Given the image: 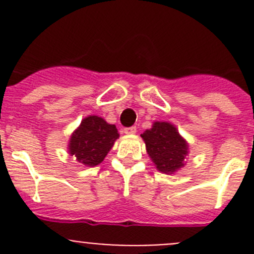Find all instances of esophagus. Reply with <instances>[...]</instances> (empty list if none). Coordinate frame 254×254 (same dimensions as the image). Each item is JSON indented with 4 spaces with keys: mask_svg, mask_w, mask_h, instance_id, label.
Returning <instances> with one entry per match:
<instances>
[{
    "mask_svg": "<svg viewBox=\"0 0 254 254\" xmlns=\"http://www.w3.org/2000/svg\"><path fill=\"white\" fill-rule=\"evenodd\" d=\"M136 127H125L124 129V132L127 135H134L135 132H136Z\"/></svg>",
    "mask_w": 254,
    "mask_h": 254,
    "instance_id": "obj_1",
    "label": "esophagus"
}]
</instances>
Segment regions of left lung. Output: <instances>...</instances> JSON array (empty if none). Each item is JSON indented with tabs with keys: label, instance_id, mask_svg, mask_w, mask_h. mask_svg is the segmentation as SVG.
<instances>
[{
	"label": "left lung",
	"instance_id": "left-lung-1",
	"mask_svg": "<svg viewBox=\"0 0 254 254\" xmlns=\"http://www.w3.org/2000/svg\"><path fill=\"white\" fill-rule=\"evenodd\" d=\"M141 137L146 152L157 171L165 175H175L186 166L189 145L176 125L168 122H153L152 127L145 130Z\"/></svg>",
	"mask_w": 254,
	"mask_h": 254
}]
</instances>
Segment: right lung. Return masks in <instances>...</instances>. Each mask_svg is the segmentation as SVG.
Masks as SVG:
<instances>
[{"label": "right lung", "instance_id": "add662e5", "mask_svg": "<svg viewBox=\"0 0 254 254\" xmlns=\"http://www.w3.org/2000/svg\"><path fill=\"white\" fill-rule=\"evenodd\" d=\"M117 139L119 132L114 124L98 115H88L71 134L67 151L82 166L94 167L103 162Z\"/></svg>", "mask_w": 254, "mask_h": 254}]
</instances>
